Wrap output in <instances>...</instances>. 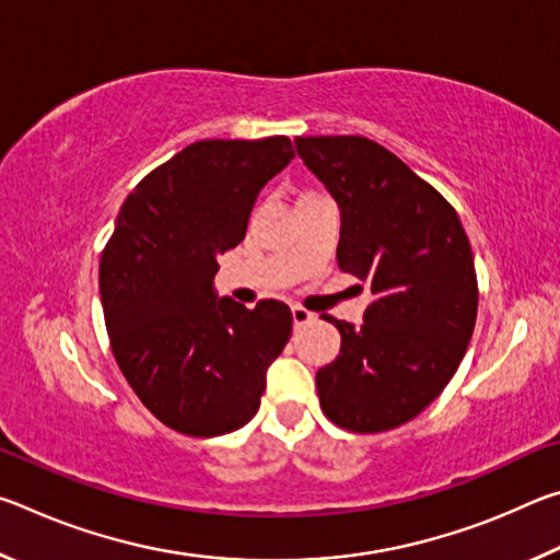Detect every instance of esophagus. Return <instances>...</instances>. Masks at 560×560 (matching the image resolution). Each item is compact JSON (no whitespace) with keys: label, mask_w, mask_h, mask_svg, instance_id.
Segmentation results:
<instances>
[{"label":"esophagus","mask_w":560,"mask_h":560,"mask_svg":"<svg viewBox=\"0 0 560 560\" xmlns=\"http://www.w3.org/2000/svg\"><path fill=\"white\" fill-rule=\"evenodd\" d=\"M291 316H293V326H306V324H311V320L316 318V314H311V311H306L303 306H293L291 308Z\"/></svg>","instance_id":"obj_1"}]
</instances>
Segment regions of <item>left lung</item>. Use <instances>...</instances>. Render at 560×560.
<instances>
[{
    "mask_svg": "<svg viewBox=\"0 0 560 560\" xmlns=\"http://www.w3.org/2000/svg\"><path fill=\"white\" fill-rule=\"evenodd\" d=\"M296 150L340 207V271L373 293L363 326L326 318L340 353L316 373L320 410L360 434L400 428L467 353L479 301L469 240L438 189L373 140L296 138Z\"/></svg>",
    "mask_w": 560,
    "mask_h": 560,
    "instance_id": "left-lung-1",
    "label": "left lung"
}]
</instances>
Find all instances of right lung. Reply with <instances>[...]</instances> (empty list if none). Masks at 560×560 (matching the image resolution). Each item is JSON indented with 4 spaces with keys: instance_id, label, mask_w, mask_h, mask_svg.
Instances as JSON below:
<instances>
[{
    "instance_id": "add662e5",
    "label": "right lung",
    "mask_w": 560,
    "mask_h": 560,
    "mask_svg": "<svg viewBox=\"0 0 560 560\" xmlns=\"http://www.w3.org/2000/svg\"><path fill=\"white\" fill-rule=\"evenodd\" d=\"M287 136L200 140L140 179L101 254L113 355L170 430L217 438L259 410L267 368L291 336V308L217 299V257L244 240L257 195L291 163Z\"/></svg>"
}]
</instances>
